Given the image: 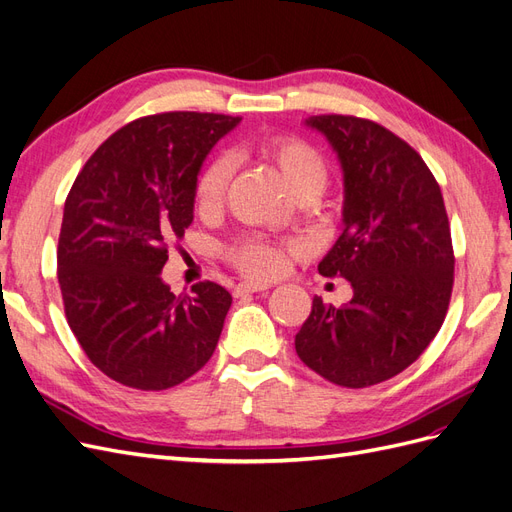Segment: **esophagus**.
Here are the masks:
<instances>
[{
	"label": "esophagus",
	"instance_id": "obj_1",
	"mask_svg": "<svg viewBox=\"0 0 512 512\" xmlns=\"http://www.w3.org/2000/svg\"><path fill=\"white\" fill-rule=\"evenodd\" d=\"M269 284H262V282H243L235 286V297H243V294H254V292H265L269 290Z\"/></svg>",
	"mask_w": 512,
	"mask_h": 512
}]
</instances>
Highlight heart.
<instances>
[{"mask_svg":"<svg viewBox=\"0 0 512 512\" xmlns=\"http://www.w3.org/2000/svg\"><path fill=\"white\" fill-rule=\"evenodd\" d=\"M260 153L271 160L288 183L294 196L316 198L329 181V164L322 153L297 136H271L260 143ZM228 156L211 158L194 181V205L200 213H215L222 203L232 177ZM290 245H280L262 237H245L228 250V260L250 277H273L286 267Z\"/></svg>","mask_w":512,"mask_h":512,"instance_id":"1","label":"heart"}]
</instances>
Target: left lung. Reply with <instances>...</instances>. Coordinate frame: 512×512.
Returning <instances> with one entry per match:
<instances>
[{"mask_svg":"<svg viewBox=\"0 0 512 512\" xmlns=\"http://www.w3.org/2000/svg\"><path fill=\"white\" fill-rule=\"evenodd\" d=\"M344 173V230L320 260L344 277L342 307L314 297L294 337L299 359L348 389L412 365L440 331L453 292V243L440 185L423 158L380 123L352 115L307 117Z\"/></svg>","mask_w":512,"mask_h":512,"instance_id":"1","label":"left lung"}]
</instances>
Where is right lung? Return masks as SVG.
Returning <instances> with one entry per match:
<instances>
[{
  "label": "right lung",
  "instance_id": "1",
  "mask_svg": "<svg viewBox=\"0 0 512 512\" xmlns=\"http://www.w3.org/2000/svg\"><path fill=\"white\" fill-rule=\"evenodd\" d=\"M241 117L162 113L96 149L66 198L57 277L66 318L102 374L141 391L194 376L218 346L232 297L213 282L173 294L170 241L194 220V181Z\"/></svg>",
  "mask_w": 512,
  "mask_h": 512
}]
</instances>
